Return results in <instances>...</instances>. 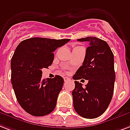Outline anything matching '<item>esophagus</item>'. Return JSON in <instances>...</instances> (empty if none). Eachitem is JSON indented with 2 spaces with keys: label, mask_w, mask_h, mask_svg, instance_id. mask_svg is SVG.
Masks as SVG:
<instances>
[{
  "label": "esophagus",
  "mask_w": 130,
  "mask_h": 130,
  "mask_svg": "<svg viewBox=\"0 0 130 130\" xmlns=\"http://www.w3.org/2000/svg\"><path fill=\"white\" fill-rule=\"evenodd\" d=\"M69 80H70V79L67 78V77H64V81H65V82H67V81H69Z\"/></svg>",
  "instance_id": "esophagus-1"
}]
</instances>
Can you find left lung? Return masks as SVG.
I'll use <instances>...</instances> for the list:
<instances>
[{
  "mask_svg": "<svg viewBox=\"0 0 130 130\" xmlns=\"http://www.w3.org/2000/svg\"><path fill=\"white\" fill-rule=\"evenodd\" d=\"M78 41H89V46L83 65L73 79L83 78L89 82L85 87L78 81L74 82V107L81 117L94 119L106 111L113 95L115 81L114 54L106 41L95 37L78 39Z\"/></svg>",
  "mask_w": 130,
  "mask_h": 130,
  "instance_id": "obj_1",
  "label": "left lung"
}]
</instances>
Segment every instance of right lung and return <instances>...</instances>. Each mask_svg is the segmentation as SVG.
I'll use <instances>...</instances> for the list:
<instances>
[{"label":"right lung","mask_w":130,"mask_h":130,"mask_svg":"<svg viewBox=\"0 0 130 130\" xmlns=\"http://www.w3.org/2000/svg\"><path fill=\"white\" fill-rule=\"evenodd\" d=\"M69 41L33 37L17 46L11 61V84L19 104L30 115L45 116L55 108L64 80L60 76L42 80L41 69L52 65L53 52Z\"/></svg>","instance_id":"1"}]
</instances>
